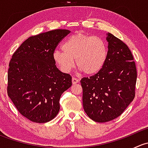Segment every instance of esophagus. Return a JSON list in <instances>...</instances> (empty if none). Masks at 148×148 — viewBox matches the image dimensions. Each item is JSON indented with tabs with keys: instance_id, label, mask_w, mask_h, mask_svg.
I'll return each mask as SVG.
<instances>
[{
	"instance_id": "1",
	"label": "esophagus",
	"mask_w": 148,
	"mask_h": 148,
	"mask_svg": "<svg viewBox=\"0 0 148 148\" xmlns=\"http://www.w3.org/2000/svg\"><path fill=\"white\" fill-rule=\"evenodd\" d=\"M79 82V79L77 78H75V77H73L72 78V84H77Z\"/></svg>"
}]
</instances>
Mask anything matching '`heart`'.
<instances>
[{
  "mask_svg": "<svg viewBox=\"0 0 148 148\" xmlns=\"http://www.w3.org/2000/svg\"><path fill=\"white\" fill-rule=\"evenodd\" d=\"M62 49L54 51L53 59L66 73L74 68V59L81 71L86 74L97 73L105 64L108 53L107 44L102 38L81 33L69 37Z\"/></svg>",
  "mask_w": 148,
  "mask_h": 148,
  "instance_id": "heart-1",
  "label": "heart"
}]
</instances>
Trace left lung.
<instances>
[{"label": "left lung", "mask_w": 148, "mask_h": 148, "mask_svg": "<svg viewBox=\"0 0 148 148\" xmlns=\"http://www.w3.org/2000/svg\"><path fill=\"white\" fill-rule=\"evenodd\" d=\"M107 35L105 64L96 74L81 79L84 110L97 122L118 117L135 95L137 69L132 52L118 38L110 33Z\"/></svg>", "instance_id": "obj_1"}]
</instances>
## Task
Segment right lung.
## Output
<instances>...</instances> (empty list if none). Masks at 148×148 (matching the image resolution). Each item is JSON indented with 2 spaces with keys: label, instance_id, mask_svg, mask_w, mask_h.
Returning a JSON list of instances; mask_svg holds the SVG:
<instances>
[{
  "label": "right lung",
  "instance_id": "right-lung-1",
  "mask_svg": "<svg viewBox=\"0 0 148 148\" xmlns=\"http://www.w3.org/2000/svg\"><path fill=\"white\" fill-rule=\"evenodd\" d=\"M70 31L56 29L27 38L14 52L8 71V95L18 111L36 123L53 120L59 99L71 86V77L59 71L53 59Z\"/></svg>",
  "mask_w": 148,
  "mask_h": 148
}]
</instances>
